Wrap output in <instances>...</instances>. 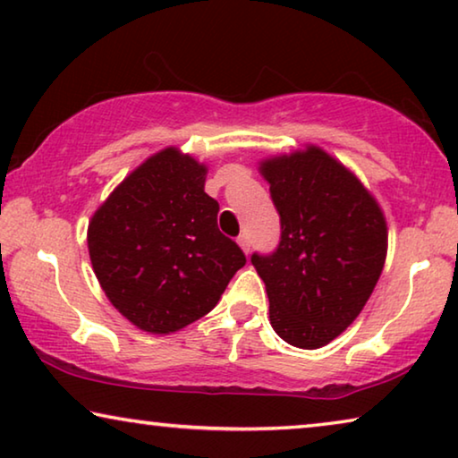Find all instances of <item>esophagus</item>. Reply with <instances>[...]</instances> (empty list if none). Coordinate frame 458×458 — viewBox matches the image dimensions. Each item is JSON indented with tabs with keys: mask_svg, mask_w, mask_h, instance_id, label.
<instances>
[{
	"mask_svg": "<svg viewBox=\"0 0 458 458\" xmlns=\"http://www.w3.org/2000/svg\"><path fill=\"white\" fill-rule=\"evenodd\" d=\"M237 243H239V248L243 250L245 256H248V253H250V239H248V235H242V237H237Z\"/></svg>",
	"mask_w": 458,
	"mask_h": 458,
	"instance_id": "obj_1",
	"label": "esophagus"
}]
</instances>
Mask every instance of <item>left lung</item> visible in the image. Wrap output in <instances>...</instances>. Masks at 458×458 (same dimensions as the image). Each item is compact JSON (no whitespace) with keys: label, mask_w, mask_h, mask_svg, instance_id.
I'll list each match as a JSON object with an SVG mask.
<instances>
[{"label":"left lung","mask_w":458,"mask_h":458,"mask_svg":"<svg viewBox=\"0 0 458 458\" xmlns=\"http://www.w3.org/2000/svg\"><path fill=\"white\" fill-rule=\"evenodd\" d=\"M280 215V243L253 253L270 323L291 346L321 348L354 321L386 258L381 207L346 165L318 145L259 161Z\"/></svg>","instance_id":"1"}]
</instances>
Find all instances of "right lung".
<instances>
[{
  "instance_id": "add662e5",
  "label": "right lung",
  "mask_w": 458,
  "mask_h": 458,
  "mask_svg": "<svg viewBox=\"0 0 458 458\" xmlns=\"http://www.w3.org/2000/svg\"><path fill=\"white\" fill-rule=\"evenodd\" d=\"M207 165L165 147L135 167L88 225L91 268L123 318L147 334H174L207 315L245 266L216 227Z\"/></svg>"
}]
</instances>
